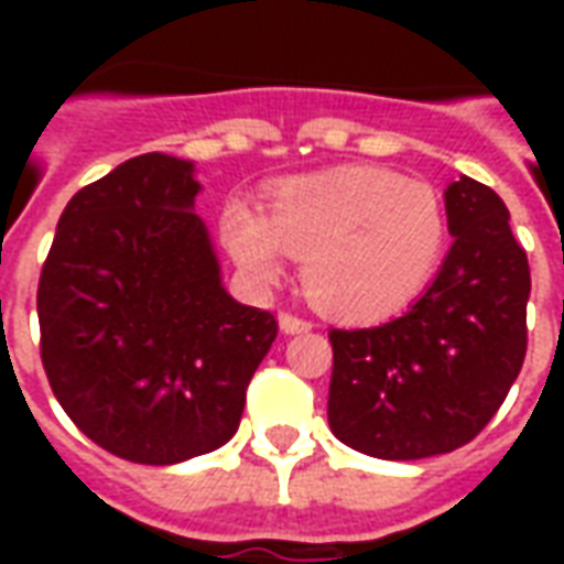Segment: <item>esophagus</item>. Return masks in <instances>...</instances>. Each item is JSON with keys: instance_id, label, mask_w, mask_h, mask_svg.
I'll list each match as a JSON object with an SVG mask.
<instances>
[{"instance_id": "obj_1", "label": "esophagus", "mask_w": 564, "mask_h": 564, "mask_svg": "<svg viewBox=\"0 0 564 564\" xmlns=\"http://www.w3.org/2000/svg\"><path fill=\"white\" fill-rule=\"evenodd\" d=\"M278 323H281L283 335H299V332H311V323H307V319L295 317V314H286V311H283L281 317H278Z\"/></svg>"}]
</instances>
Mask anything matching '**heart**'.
Masks as SVG:
<instances>
[{
    "label": "heart",
    "instance_id": "heart-1",
    "mask_svg": "<svg viewBox=\"0 0 564 564\" xmlns=\"http://www.w3.org/2000/svg\"><path fill=\"white\" fill-rule=\"evenodd\" d=\"M220 232L253 281H281L290 253L302 259L314 305L341 319H380L432 281L447 214L429 184L378 165H341L281 184L265 214L241 198L226 202Z\"/></svg>",
    "mask_w": 564,
    "mask_h": 564
}]
</instances>
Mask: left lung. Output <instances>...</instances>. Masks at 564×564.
<instances>
[{
	"label": "left lung",
	"mask_w": 564,
	"mask_h": 564,
	"mask_svg": "<svg viewBox=\"0 0 564 564\" xmlns=\"http://www.w3.org/2000/svg\"><path fill=\"white\" fill-rule=\"evenodd\" d=\"M444 208L453 245L414 305L371 329L329 332V425L366 456L411 462L468 444L525 359L532 278L508 205L462 174Z\"/></svg>",
	"instance_id": "1"
}]
</instances>
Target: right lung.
Returning <instances> with one entry per match:
<instances>
[{"mask_svg": "<svg viewBox=\"0 0 564 564\" xmlns=\"http://www.w3.org/2000/svg\"><path fill=\"white\" fill-rule=\"evenodd\" d=\"M198 189L196 162H120L72 196L39 281L56 402L99 447L141 465L223 447L278 338L269 311L226 293Z\"/></svg>", "mask_w": 564, "mask_h": 564, "instance_id": "1", "label": "right lung"}]
</instances>
